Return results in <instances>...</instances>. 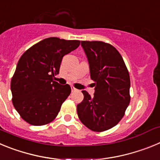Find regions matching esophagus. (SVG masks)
Returning <instances> with one entry per match:
<instances>
[{
	"instance_id": "esophagus-1",
	"label": "esophagus",
	"mask_w": 160,
	"mask_h": 160,
	"mask_svg": "<svg viewBox=\"0 0 160 160\" xmlns=\"http://www.w3.org/2000/svg\"><path fill=\"white\" fill-rule=\"evenodd\" d=\"M77 90V89H75L74 87H73V86H71V91L72 92H74V91H76Z\"/></svg>"
}]
</instances>
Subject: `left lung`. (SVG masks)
I'll return each instance as SVG.
<instances>
[{
    "instance_id": "obj_1",
    "label": "left lung",
    "mask_w": 160,
    "mask_h": 160,
    "mask_svg": "<svg viewBox=\"0 0 160 160\" xmlns=\"http://www.w3.org/2000/svg\"><path fill=\"white\" fill-rule=\"evenodd\" d=\"M94 82V96L82 90L78 104L79 119L91 131H104L118 123L130 103V76L122 56L102 42H81Z\"/></svg>"
}]
</instances>
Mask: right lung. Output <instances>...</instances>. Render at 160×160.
I'll list each match as a JSON object with an SVG mask.
<instances>
[{
	"label": "right lung",
	"mask_w": 160,
	"mask_h": 160,
	"mask_svg": "<svg viewBox=\"0 0 160 160\" xmlns=\"http://www.w3.org/2000/svg\"><path fill=\"white\" fill-rule=\"evenodd\" d=\"M80 42L49 38L25 52L11 80L12 104L22 118L33 126L53 121L71 92L70 85L53 81L62 58Z\"/></svg>",
	"instance_id": "1"
}]
</instances>
